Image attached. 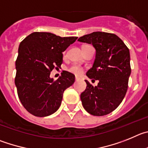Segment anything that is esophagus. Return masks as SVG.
I'll return each instance as SVG.
<instances>
[{"label":"esophagus","mask_w":148,"mask_h":148,"mask_svg":"<svg viewBox=\"0 0 148 148\" xmlns=\"http://www.w3.org/2000/svg\"><path fill=\"white\" fill-rule=\"evenodd\" d=\"M75 79H76V81H77V80H79V78L78 77H75Z\"/></svg>","instance_id":"1"}]
</instances>
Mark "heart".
Masks as SVG:
<instances>
[{
    "label": "heart",
    "instance_id": "heart-1",
    "mask_svg": "<svg viewBox=\"0 0 148 148\" xmlns=\"http://www.w3.org/2000/svg\"><path fill=\"white\" fill-rule=\"evenodd\" d=\"M66 54V52H64V54ZM68 70H69V72L72 73V74H75V75L77 76L81 75L84 71V69L82 66L76 64L72 65V66H70V67L68 69Z\"/></svg>",
    "mask_w": 148,
    "mask_h": 148
}]
</instances>
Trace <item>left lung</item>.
<instances>
[{"instance_id":"obj_1","label":"left lung","mask_w":148,"mask_h":148,"mask_svg":"<svg viewBox=\"0 0 148 148\" xmlns=\"http://www.w3.org/2000/svg\"><path fill=\"white\" fill-rule=\"evenodd\" d=\"M78 41L95 48V60L86 75L99 81L94 86L86 80L87 86L80 95L82 106L91 115H107L120 105L127 92L131 72L129 49L111 33L95 32L82 36Z\"/></svg>"}]
</instances>
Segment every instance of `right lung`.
Wrapping results in <instances>:
<instances>
[{
	"mask_svg": "<svg viewBox=\"0 0 148 148\" xmlns=\"http://www.w3.org/2000/svg\"><path fill=\"white\" fill-rule=\"evenodd\" d=\"M77 39L37 32L20 43L14 83L23 106L32 115L43 117L56 112L64 90L74 84L75 76L69 71H62L57 80L50 74L60 67L62 52Z\"/></svg>",
	"mask_w": 148,
	"mask_h": 148,
	"instance_id": "add662e5",
	"label": "right lung"
}]
</instances>
